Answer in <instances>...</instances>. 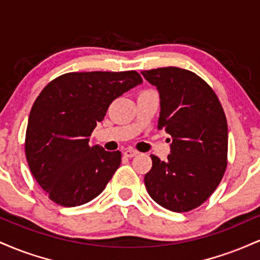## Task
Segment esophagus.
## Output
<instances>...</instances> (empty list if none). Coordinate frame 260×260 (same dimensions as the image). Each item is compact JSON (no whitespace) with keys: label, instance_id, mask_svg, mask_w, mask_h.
I'll list each match as a JSON object with an SVG mask.
<instances>
[{"label":"esophagus","instance_id":"34e87169","mask_svg":"<svg viewBox=\"0 0 260 260\" xmlns=\"http://www.w3.org/2000/svg\"><path fill=\"white\" fill-rule=\"evenodd\" d=\"M123 155L126 157H133V156H136V155H138V151L134 150V149H127V150H124Z\"/></svg>","mask_w":260,"mask_h":260}]
</instances>
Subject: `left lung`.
<instances>
[{"mask_svg": "<svg viewBox=\"0 0 260 260\" xmlns=\"http://www.w3.org/2000/svg\"><path fill=\"white\" fill-rule=\"evenodd\" d=\"M160 96L157 128L171 136L168 160L151 155L149 196L176 213L202 205L228 166V122L216 94L201 77L178 67L142 72Z\"/></svg>", "mask_w": 260, "mask_h": 260, "instance_id": "left-lung-1", "label": "left lung"}]
</instances>
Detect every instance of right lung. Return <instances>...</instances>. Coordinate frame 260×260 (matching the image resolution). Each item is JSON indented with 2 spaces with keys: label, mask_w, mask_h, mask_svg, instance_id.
<instances>
[{
  "label": "right lung",
  "mask_w": 260,
  "mask_h": 260,
  "mask_svg": "<svg viewBox=\"0 0 260 260\" xmlns=\"http://www.w3.org/2000/svg\"><path fill=\"white\" fill-rule=\"evenodd\" d=\"M142 83L136 71L72 72L43 89L29 115L25 155L52 202L78 207L105 189L120 168L121 151L90 147L89 137L110 104Z\"/></svg>",
  "instance_id": "obj_1"
}]
</instances>
